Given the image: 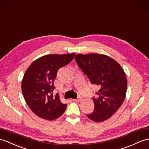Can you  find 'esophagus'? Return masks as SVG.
<instances>
[{
    "instance_id": "34e87169",
    "label": "esophagus",
    "mask_w": 149,
    "mask_h": 149,
    "mask_svg": "<svg viewBox=\"0 0 149 149\" xmlns=\"http://www.w3.org/2000/svg\"><path fill=\"white\" fill-rule=\"evenodd\" d=\"M75 100V102H81V100H82V97L81 96H78V98H77V99H75V100Z\"/></svg>"
}]
</instances>
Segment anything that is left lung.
Wrapping results in <instances>:
<instances>
[{"mask_svg": "<svg viewBox=\"0 0 149 149\" xmlns=\"http://www.w3.org/2000/svg\"><path fill=\"white\" fill-rule=\"evenodd\" d=\"M75 60L92 84L100 88L96 93L98 97L93 98L94 110L87 116L96 123L104 121L123 104L127 89L126 74L116 61L105 54H79Z\"/></svg>", "mask_w": 149, "mask_h": 149, "instance_id": "obj_1", "label": "left lung"}]
</instances>
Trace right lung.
Wrapping results in <instances>:
<instances>
[{
	"mask_svg": "<svg viewBox=\"0 0 149 149\" xmlns=\"http://www.w3.org/2000/svg\"><path fill=\"white\" fill-rule=\"evenodd\" d=\"M75 54H49L37 59L27 68L23 76L22 89L24 98L32 112L49 120L60 117L66 109L56 93L53 80L58 70L73 60Z\"/></svg>",
	"mask_w": 149,
	"mask_h": 149,
	"instance_id": "right-lung-1",
	"label": "right lung"
}]
</instances>
